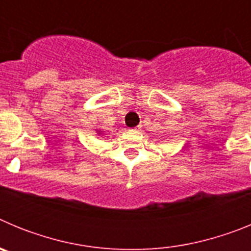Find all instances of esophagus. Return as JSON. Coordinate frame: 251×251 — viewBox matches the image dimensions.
<instances>
[{"mask_svg": "<svg viewBox=\"0 0 251 251\" xmlns=\"http://www.w3.org/2000/svg\"><path fill=\"white\" fill-rule=\"evenodd\" d=\"M132 130H138V128H134V129H132Z\"/></svg>", "mask_w": 251, "mask_h": 251, "instance_id": "1", "label": "esophagus"}]
</instances>
